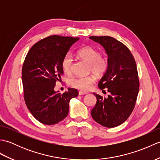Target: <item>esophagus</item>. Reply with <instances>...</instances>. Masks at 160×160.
Masks as SVG:
<instances>
[{"label": "esophagus", "mask_w": 160, "mask_h": 160, "mask_svg": "<svg viewBox=\"0 0 160 160\" xmlns=\"http://www.w3.org/2000/svg\"><path fill=\"white\" fill-rule=\"evenodd\" d=\"M78 93H79L80 96H82V95L87 94V92H86V91H79V92H78Z\"/></svg>", "instance_id": "obj_1"}]
</instances>
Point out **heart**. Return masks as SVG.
<instances>
[{
    "mask_svg": "<svg viewBox=\"0 0 160 160\" xmlns=\"http://www.w3.org/2000/svg\"><path fill=\"white\" fill-rule=\"evenodd\" d=\"M79 58L89 64V72H92L97 77H101L107 72L108 67L107 57L100 55L98 50L92 47L87 46L80 49L77 52ZM73 58L71 54L67 53L61 62L62 70L67 73H70L72 69ZM96 78L93 75L87 76H72L69 79V85L78 89L87 91L92 87Z\"/></svg>",
    "mask_w": 160,
    "mask_h": 160,
    "instance_id": "b5f03b06",
    "label": "heart"
}]
</instances>
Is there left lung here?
Masks as SVG:
<instances>
[{"label":"left lung","mask_w":160,"mask_h":160,"mask_svg":"<svg viewBox=\"0 0 160 160\" xmlns=\"http://www.w3.org/2000/svg\"><path fill=\"white\" fill-rule=\"evenodd\" d=\"M89 38L102 45L108 55V69L98 87L109 93L107 98L93 93L97 102L91 116L103 127L113 128L127 120L135 107L140 87L136 62L128 47L113 37Z\"/></svg>","instance_id":"obj_1"}]
</instances>
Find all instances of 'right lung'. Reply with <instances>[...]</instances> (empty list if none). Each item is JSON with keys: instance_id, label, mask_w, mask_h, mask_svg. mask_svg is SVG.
Segmentation results:
<instances>
[{"instance_id": "obj_1", "label": "right lung", "mask_w": 160, "mask_h": 160, "mask_svg": "<svg viewBox=\"0 0 160 160\" xmlns=\"http://www.w3.org/2000/svg\"><path fill=\"white\" fill-rule=\"evenodd\" d=\"M79 38L53 35L33 45L22 68L24 99L32 115L42 124L52 125L65 118L69 101L78 96L69 88L60 93L54 91L64 71L61 62L71 46Z\"/></svg>"}]
</instances>
